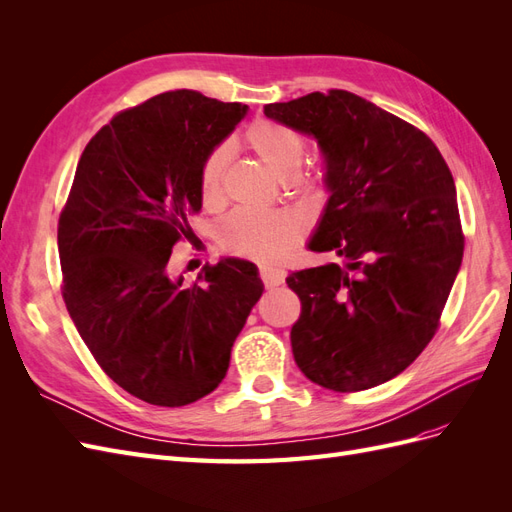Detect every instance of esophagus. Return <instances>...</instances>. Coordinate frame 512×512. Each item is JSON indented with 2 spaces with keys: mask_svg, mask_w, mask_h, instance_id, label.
Returning <instances> with one entry per match:
<instances>
[{
  "mask_svg": "<svg viewBox=\"0 0 512 512\" xmlns=\"http://www.w3.org/2000/svg\"><path fill=\"white\" fill-rule=\"evenodd\" d=\"M260 280L267 288H275V286H282L286 280V273L282 269H271V267H260Z\"/></svg>",
  "mask_w": 512,
  "mask_h": 512,
  "instance_id": "esophagus-1",
  "label": "esophagus"
}]
</instances>
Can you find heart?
I'll list each match as a JSON object with an SVG mask.
<instances>
[{
	"label": "heart",
	"mask_w": 512,
	"mask_h": 512,
	"mask_svg": "<svg viewBox=\"0 0 512 512\" xmlns=\"http://www.w3.org/2000/svg\"><path fill=\"white\" fill-rule=\"evenodd\" d=\"M243 143L271 173L282 181L299 177L307 158L305 138L292 128L269 119H258L243 134ZM230 149L220 145L209 151L198 175L200 200L205 209L218 211L226 203V173ZM303 237L301 222L290 213H260L239 209L220 224L218 239L232 256L273 265L286 258Z\"/></svg>",
	"instance_id": "b5f03b06"
}]
</instances>
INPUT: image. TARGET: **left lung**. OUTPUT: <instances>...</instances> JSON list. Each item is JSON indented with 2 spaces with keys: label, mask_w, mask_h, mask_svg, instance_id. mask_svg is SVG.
Instances as JSON below:
<instances>
[{
  "label": "left lung",
  "mask_w": 512,
  "mask_h": 512,
  "mask_svg": "<svg viewBox=\"0 0 512 512\" xmlns=\"http://www.w3.org/2000/svg\"><path fill=\"white\" fill-rule=\"evenodd\" d=\"M265 115L318 141L331 198L309 247L346 260L286 277L301 301L294 361L329 391L374 389L427 348L461 267L451 168L423 130L344 89Z\"/></svg>",
  "instance_id": "obj_1"
}]
</instances>
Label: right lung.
I'll list each match as a JSON object with an SVG mask.
<instances>
[{
  "label": "right lung",
  "instance_id": "1",
  "mask_svg": "<svg viewBox=\"0 0 512 512\" xmlns=\"http://www.w3.org/2000/svg\"><path fill=\"white\" fill-rule=\"evenodd\" d=\"M245 108L179 89L117 113L87 143L59 213L61 297L74 327L104 374L153 406L218 389L262 294L247 260L205 265L194 284L168 262L175 243L196 239L200 166Z\"/></svg>",
  "mask_w": 512,
  "mask_h": 512
}]
</instances>
